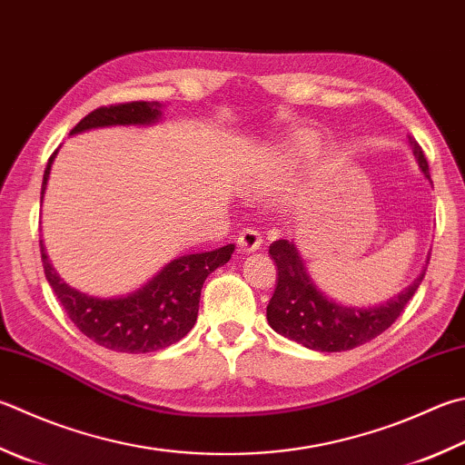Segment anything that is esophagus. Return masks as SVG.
Wrapping results in <instances>:
<instances>
[{
	"mask_svg": "<svg viewBox=\"0 0 465 465\" xmlns=\"http://www.w3.org/2000/svg\"><path fill=\"white\" fill-rule=\"evenodd\" d=\"M236 244H239V249L242 252H252V251H257L261 244H262V236L255 229H244V231H241L239 241H236Z\"/></svg>",
	"mask_w": 465,
	"mask_h": 465,
	"instance_id": "1",
	"label": "esophagus"
}]
</instances>
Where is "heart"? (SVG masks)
<instances>
[{
  "mask_svg": "<svg viewBox=\"0 0 465 465\" xmlns=\"http://www.w3.org/2000/svg\"><path fill=\"white\" fill-rule=\"evenodd\" d=\"M312 145V142L308 137H303L302 139V143H297L292 152L289 153H285V155H282L279 157V160L275 162V163H271V168L262 173L261 176V186L265 188V190H271V188H275V183L279 182V178H282V172H283V165H287L289 162H293V157L295 155H300L302 152H305L308 150V147Z\"/></svg>",
  "mask_w": 465,
  "mask_h": 465,
  "instance_id": "obj_1",
  "label": "heart"
}]
</instances>
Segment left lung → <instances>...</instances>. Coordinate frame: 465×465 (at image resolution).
I'll return each instance as SVG.
<instances>
[{
    "mask_svg": "<svg viewBox=\"0 0 465 465\" xmlns=\"http://www.w3.org/2000/svg\"><path fill=\"white\" fill-rule=\"evenodd\" d=\"M409 143L419 168L431 182L421 145L413 137H409ZM269 255L277 265V287L267 305L269 326L277 334L320 352H344L381 336L405 310L427 271L425 267L405 292L387 303L374 308H354V305L336 303L313 285L293 241L282 239L271 242Z\"/></svg>",
    "mask_w": 465,
    "mask_h": 465,
    "instance_id": "left-lung-1",
    "label": "left lung"
}]
</instances>
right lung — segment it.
Here are the masks:
<instances>
[{
	"label": "right lung",
	"mask_w": 465,
	"mask_h": 465,
	"mask_svg": "<svg viewBox=\"0 0 465 465\" xmlns=\"http://www.w3.org/2000/svg\"><path fill=\"white\" fill-rule=\"evenodd\" d=\"M162 117L157 101H131L99 107L81 119L70 135L94 127L111 125H150ZM58 150L50 155L44 170L40 200L50 178V168ZM234 244L221 249L183 255L168 262L150 283L125 297H93L66 285L52 269L40 241L42 265L52 292L56 293L74 326L96 344L115 352L145 354L176 344L194 328L198 318L200 292L206 277L216 267L229 262Z\"/></svg>",
	"instance_id": "1"
}]
</instances>
